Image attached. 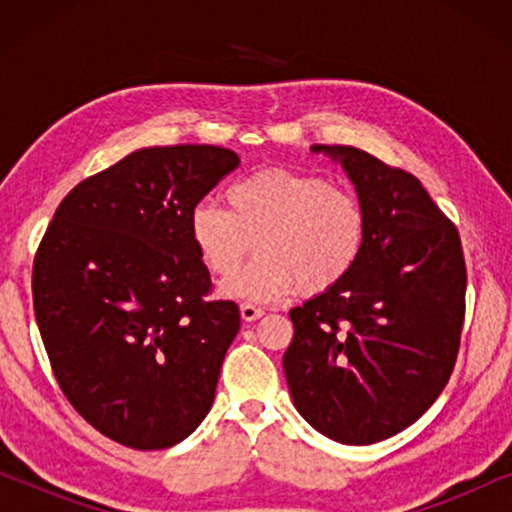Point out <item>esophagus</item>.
Listing matches in <instances>:
<instances>
[{"label": "esophagus", "instance_id": "obj_1", "mask_svg": "<svg viewBox=\"0 0 512 512\" xmlns=\"http://www.w3.org/2000/svg\"><path fill=\"white\" fill-rule=\"evenodd\" d=\"M240 314H242L244 321H256V319H261L265 312L261 310V307H256V305H251V303H242L240 305Z\"/></svg>", "mask_w": 512, "mask_h": 512}]
</instances>
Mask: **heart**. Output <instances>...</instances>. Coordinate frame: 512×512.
I'll return each mask as SVG.
<instances>
[{
    "mask_svg": "<svg viewBox=\"0 0 512 512\" xmlns=\"http://www.w3.org/2000/svg\"><path fill=\"white\" fill-rule=\"evenodd\" d=\"M226 207L195 205L188 219L200 261L228 279L257 242L259 258L223 284L233 298L270 303L298 289L319 296L356 268L368 240L359 195L312 172L265 167L226 188Z\"/></svg>",
    "mask_w": 512,
    "mask_h": 512,
    "instance_id": "1",
    "label": "heart"
}]
</instances>
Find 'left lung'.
Listing matches in <instances>:
<instances>
[{
  "instance_id": "obj_1",
  "label": "left lung",
  "mask_w": 512,
  "mask_h": 512,
  "mask_svg": "<svg viewBox=\"0 0 512 512\" xmlns=\"http://www.w3.org/2000/svg\"><path fill=\"white\" fill-rule=\"evenodd\" d=\"M338 160L368 214L366 249L335 286L293 307L284 375L319 433L370 445L417 422L450 380L466 312L459 230L417 177L354 146Z\"/></svg>"
}]
</instances>
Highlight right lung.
<instances>
[{"label": "right lung", "mask_w": 512, "mask_h": 512, "mask_svg": "<svg viewBox=\"0 0 512 512\" xmlns=\"http://www.w3.org/2000/svg\"><path fill=\"white\" fill-rule=\"evenodd\" d=\"M237 165L209 144L130 153L67 193L34 256V317L62 394L132 450L181 443L214 403L240 307L207 298L188 219Z\"/></svg>", "instance_id": "obj_1"}]
</instances>
